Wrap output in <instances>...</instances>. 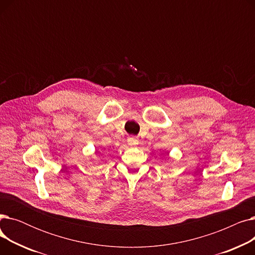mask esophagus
<instances>
[{
  "label": "esophagus",
  "instance_id": "esophagus-1",
  "mask_svg": "<svg viewBox=\"0 0 255 255\" xmlns=\"http://www.w3.org/2000/svg\"><path fill=\"white\" fill-rule=\"evenodd\" d=\"M128 142H129V144H131V145H135V144H137L138 143V138L137 137H129L128 138Z\"/></svg>",
  "mask_w": 255,
  "mask_h": 255
}]
</instances>
